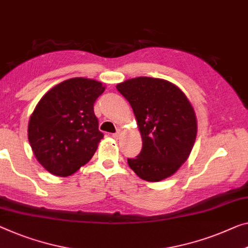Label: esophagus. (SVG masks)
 <instances>
[{"label":"esophagus","mask_w":248,"mask_h":248,"mask_svg":"<svg viewBox=\"0 0 248 248\" xmlns=\"http://www.w3.org/2000/svg\"><path fill=\"white\" fill-rule=\"evenodd\" d=\"M112 137H113L114 139H119L120 137H121V131H120V130H118V131L116 132V134H113V135H112Z\"/></svg>","instance_id":"1"}]
</instances>
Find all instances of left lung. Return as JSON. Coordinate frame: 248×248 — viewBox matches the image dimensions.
Here are the masks:
<instances>
[{"instance_id": "8db88e82", "label": "left lung", "mask_w": 248, "mask_h": 248, "mask_svg": "<svg viewBox=\"0 0 248 248\" xmlns=\"http://www.w3.org/2000/svg\"><path fill=\"white\" fill-rule=\"evenodd\" d=\"M130 103L142 149L128 165L149 183L172 176L188 159L197 136V118L182 89L170 81L138 77L117 84Z\"/></svg>"}]
</instances>
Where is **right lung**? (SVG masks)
<instances>
[{
	"label": "right lung",
	"mask_w": 248,
	"mask_h": 248,
	"mask_svg": "<svg viewBox=\"0 0 248 248\" xmlns=\"http://www.w3.org/2000/svg\"><path fill=\"white\" fill-rule=\"evenodd\" d=\"M106 90L100 81L72 78L51 88L30 117L28 137L46 170L69 177L89 162L103 134L93 103Z\"/></svg>",
	"instance_id": "right-lung-1"
}]
</instances>
